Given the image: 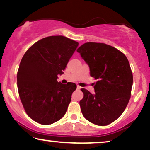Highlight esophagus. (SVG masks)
<instances>
[{
	"label": "esophagus",
	"mask_w": 150,
	"mask_h": 150,
	"mask_svg": "<svg viewBox=\"0 0 150 150\" xmlns=\"http://www.w3.org/2000/svg\"><path fill=\"white\" fill-rule=\"evenodd\" d=\"M81 88H82V87H80V86H79V85H77V89H80Z\"/></svg>",
	"instance_id": "34e87169"
}]
</instances>
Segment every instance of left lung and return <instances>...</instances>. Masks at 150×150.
Returning a JSON list of instances; mask_svg holds the SVG:
<instances>
[{
    "label": "left lung",
    "instance_id": "1",
    "mask_svg": "<svg viewBox=\"0 0 150 150\" xmlns=\"http://www.w3.org/2000/svg\"><path fill=\"white\" fill-rule=\"evenodd\" d=\"M77 51L89 65L91 76L97 80L94 94L81 89V111L91 123L107 125L123 113L130 100L133 80L130 63L123 53L103 43H85Z\"/></svg>",
    "mask_w": 150,
    "mask_h": 150
}]
</instances>
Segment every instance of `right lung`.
<instances>
[{"instance_id": "obj_1", "label": "right lung", "mask_w": 150, "mask_h": 150, "mask_svg": "<svg viewBox=\"0 0 150 150\" xmlns=\"http://www.w3.org/2000/svg\"><path fill=\"white\" fill-rule=\"evenodd\" d=\"M78 43L63 36L45 37L26 51L17 75L20 100L26 113L42 125L63 118L77 88L58 82Z\"/></svg>"}]
</instances>
